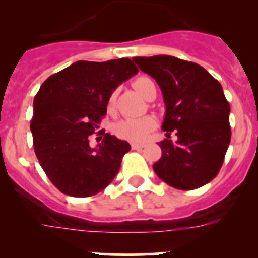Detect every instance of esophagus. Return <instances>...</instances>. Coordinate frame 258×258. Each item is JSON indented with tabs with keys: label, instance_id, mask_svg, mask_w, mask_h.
<instances>
[{
	"label": "esophagus",
	"instance_id": "esophagus-1",
	"mask_svg": "<svg viewBox=\"0 0 258 258\" xmlns=\"http://www.w3.org/2000/svg\"><path fill=\"white\" fill-rule=\"evenodd\" d=\"M145 147L143 143H132V149L133 150H142Z\"/></svg>",
	"mask_w": 258,
	"mask_h": 258
}]
</instances>
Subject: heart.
<instances>
[{
    "instance_id": "heart-1",
    "label": "heart",
    "mask_w": 258,
    "mask_h": 258,
    "mask_svg": "<svg viewBox=\"0 0 258 258\" xmlns=\"http://www.w3.org/2000/svg\"><path fill=\"white\" fill-rule=\"evenodd\" d=\"M133 88L137 93L147 99L150 93L156 89L155 83L150 77H138L133 81ZM115 103V95H111L108 99V107ZM156 127V120L152 116H143L138 118H122L113 125V133L129 142H143L149 138L150 133Z\"/></svg>"
}]
</instances>
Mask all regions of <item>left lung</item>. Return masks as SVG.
Wrapping results in <instances>:
<instances>
[{
  "mask_svg": "<svg viewBox=\"0 0 258 258\" xmlns=\"http://www.w3.org/2000/svg\"><path fill=\"white\" fill-rule=\"evenodd\" d=\"M134 63L154 77L165 103L163 129L177 141L159 143L157 177L178 190L202 187L218 174L231 140L230 104L222 86L206 68L170 55L136 56Z\"/></svg>",
  "mask_w": 258,
  "mask_h": 258,
  "instance_id": "left-lung-1",
  "label": "left lung"
}]
</instances>
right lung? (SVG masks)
Segmentation results:
<instances>
[{
	"mask_svg": "<svg viewBox=\"0 0 258 258\" xmlns=\"http://www.w3.org/2000/svg\"><path fill=\"white\" fill-rule=\"evenodd\" d=\"M137 72L127 58L79 60L41 85L33 101V147L60 192L92 197L113 181L131 145L101 132L103 140L93 149L88 137L99 127L113 90Z\"/></svg>",
	"mask_w": 258,
	"mask_h": 258,
	"instance_id": "add662e5",
	"label": "right lung"
}]
</instances>
